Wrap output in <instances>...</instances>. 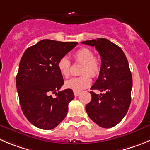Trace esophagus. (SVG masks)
Wrapping results in <instances>:
<instances>
[{"label": "esophagus", "mask_w": 150, "mask_h": 150, "mask_svg": "<svg viewBox=\"0 0 150 150\" xmlns=\"http://www.w3.org/2000/svg\"><path fill=\"white\" fill-rule=\"evenodd\" d=\"M74 94L75 96H78L80 94V92L79 91H74Z\"/></svg>", "instance_id": "1"}]
</instances>
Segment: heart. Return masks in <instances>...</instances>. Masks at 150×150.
Segmentation results:
<instances>
[{
  "mask_svg": "<svg viewBox=\"0 0 150 150\" xmlns=\"http://www.w3.org/2000/svg\"><path fill=\"white\" fill-rule=\"evenodd\" d=\"M74 59L76 62L82 63L80 74L78 77H73L65 82V85L68 89L74 91H81L90 86L91 76L95 77L99 75L101 69V62L97 57L93 56V53L89 48H82L74 54ZM57 68L62 76L67 78L70 75L71 62L67 57H62L57 62Z\"/></svg>",
  "mask_w": 150,
  "mask_h": 150,
  "instance_id": "heart-1",
  "label": "heart"
}]
</instances>
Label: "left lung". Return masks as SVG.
I'll return each instance as SVG.
<instances>
[{"label": "left lung", "mask_w": 150, "mask_h": 150, "mask_svg": "<svg viewBox=\"0 0 150 150\" xmlns=\"http://www.w3.org/2000/svg\"><path fill=\"white\" fill-rule=\"evenodd\" d=\"M82 43L95 47L100 54L99 76L91 89L105 92H90L92 99L85 107L86 112L101 127H112L122 120L130 105L132 79L127 59L120 47L105 38Z\"/></svg>", "instance_id": "left-lung-1"}]
</instances>
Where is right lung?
Listing matches in <instances>:
<instances>
[{
	"mask_svg": "<svg viewBox=\"0 0 150 150\" xmlns=\"http://www.w3.org/2000/svg\"><path fill=\"white\" fill-rule=\"evenodd\" d=\"M77 44L42 40L23 54L16 76L17 90L24 115L37 127L54 129L68 113V103L74 95L71 89L59 91L64 80L57 62ZM51 93L56 97L53 98Z\"/></svg>",
	"mask_w": 150,
	"mask_h": 150,
	"instance_id": "obj_1",
	"label": "right lung"
}]
</instances>
